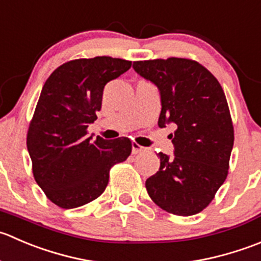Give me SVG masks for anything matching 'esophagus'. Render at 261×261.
<instances>
[{
	"instance_id": "esophagus-1",
	"label": "esophagus",
	"mask_w": 261,
	"mask_h": 261,
	"mask_svg": "<svg viewBox=\"0 0 261 261\" xmlns=\"http://www.w3.org/2000/svg\"><path fill=\"white\" fill-rule=\"evenodd\" d=\"M143 151H146V148H144V147L139 146V144L136 143V142H133V143H132V153L133 154L141 153V152H143Z\"/></svg>"
}]
</instances>
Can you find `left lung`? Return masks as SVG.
Returning <instances> with one entry per match:
<instances>
[{
    "label": "left lung",
    "mask_w": 261,
    "mask_h": 261,
    "mask_svg": "<svg viewBox=\"0 0 261 261\" xmlns=\"http://www.w3.org/2000/svg\"><path fill=\"white\" fill-rule=\"evenodd\" d=\"M133 68L159 89V127H177L171 134L174 156L160 152V169L146 180L147 193L166 212L197 215L212 202L228 174L234 137L223 89L192 59L137 61Z\"/></svg>",
    "instance_id": "1"
}]
</instances>
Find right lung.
Returning <instances> with one entry per match:
<instances>
[{"label":"right lung","instance_id":"right-lung-1","mask_svg":"<svg viewBox=\"0 0 261 261\" xmlns=\"http://www.w3.org/2000/svg\"><path fill=\"white\" fill-rule=\"evenodd\" d=\"M130 66V61L105 56L74 59L54 69L44 84L27 146L35 181L58 207L71 210L100 197L110 169L130 154L127 137L91 141L87 136L101 109L105 85Z\"/></svg>","mask_w":261,"mask_h":261}]
</instances>
